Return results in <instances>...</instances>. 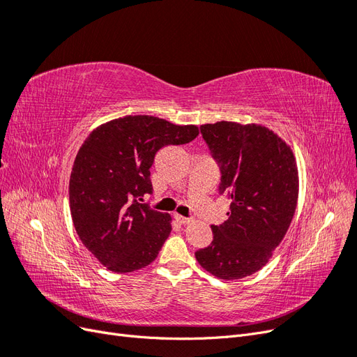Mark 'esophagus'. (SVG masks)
Here are the masks:
<instances>
[{"label":"esophagus","instance_id":"1","mask_svg":"<svg viewBox=\"0 0 357 357\" xmlns=\"http://www.w3.org/2000/svg\"><path fill=\"white\" fill-rule=\"evenodd\" d=\"M176 220H177L180 225H189V223H190V219L183 218V215H180V214H176Z\"/></svg>","mask_w":357,"mask_h":357}]
</instances>
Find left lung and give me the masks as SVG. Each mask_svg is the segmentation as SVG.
<instances>
[{
    "mask_svg": "<svg viewBox=\"0 0 357 357\" xmlns=\"http://www.w3.org/2000/svg\"><path fill=\"white\" fill-rule=\"evenodd\" d=\"M201 132L222 167L220 192L231 198L229 219L211 226L213 243L195 253L211 275L240 280L262 269L295 215L299 176L294 152L273 129L215 122Z\"/></svg>",
    "mask_w": 357,
    "mask_h": 357,
    "instance_id": "obj_1",
    "label": "left lung"
}]
</instances>
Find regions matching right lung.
<instances>
[{
	"instance_id": "add662e5",
	"label": "right lung",
	"mask_w": 357,
	"mask_h": 357,
	"mask_svg": "<svg viewBox=\"0 0 357 357\" xmlns=\"http://www.w3.org/2000/svg\"><path fill=\"white\" fill-rule=\"evenodd\" d=\"M198 134L197 125L138 114L102 123L84 139L70 176V210L79 238L107 269L132 273L158 257L172 219L137 199L153 192L158 150Z\"/></svg>"
}]
</instances>
